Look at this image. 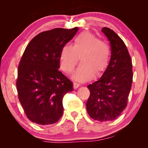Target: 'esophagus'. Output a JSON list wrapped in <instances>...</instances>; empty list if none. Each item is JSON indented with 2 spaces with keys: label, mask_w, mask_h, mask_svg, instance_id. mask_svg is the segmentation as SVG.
<instances>
[{
  "label": "esophagus",
  "mask_w": 148,
  "mask_h": 148,
  "mask_svg": "<svg viewBox=\"0 0 148 148\" xmlns=\"http://www.w3.org/2000/svg\"><path fill=\"white\" fill-rule=\"evenodd\" d=\"M73 86H74V89H77L78 88L81 86V85H80L79 84H77V83H74V84H73Z\"/></svg>",
  "instance_id": "obj_1"
}]
</instances>
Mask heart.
I'll list each match as a JSON object with an SVG mask.
<instances>
[{"instance_id": "obj_1", "label": "heart", "mask_w": 148, "mask_h": 148, "mask_svg": "<svg viewBox=\"0 0 148 148\" xmlns=\"http://www.w3.org/2000/svg\"><path fill=\"white\" fill-rule=\"evenodd\" d=\"M79 64L72 78L79 82H86L105 72L110 61V49L105 42L90 32H83L74 39L72 46L65 45L59 53L60 69L71 74L78 62Z\"/></svg>"}]
</instances>
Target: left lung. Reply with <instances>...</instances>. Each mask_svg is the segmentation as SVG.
I'll return each instance as SVG.
<instances>
[{
	"label": "left lung",
	"mask_w": 148,
	"mask_h": 148,
	"mask_svg": "<svg viewBox=\"0 0 148 148\" xmlns=\"http://www.w3.org/2000/svg\"><path fill=\"white\" fill-rule=\"evenodd\" d=\"M101 32L110 42L109 64L99 79L88 86L90 95L86 109L90 116L99 122L114 120L127 104L132 84V63L126 45L110 28Z\"/></svg>",
	"instance_id": "8db88e82"
}]
</instances>
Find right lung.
I'll list each match as a JSON object with an SVG mask.
<instances>
[{
  "label": "right lung",
  "mask_w": 148,
  "mask_h": 148,
  "mask_svg": "<svg viewBox=\"0 0 148 148\" xmlns=\"http://www.w3.org/2000/svg\"><path fill=\"white\" fill-rule=\"evenodd\" d=\"M78 27L42 32L29 42L18 67V99L30 121L47 125L63 113L62 99L73 84L58 70L61 47L74 37Z\"/></svg>",
  "instance_id": "1"
}]
</instances>
